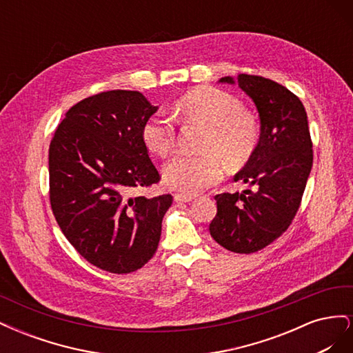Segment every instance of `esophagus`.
Masks as SVG:
<instances>
[{
  "label": "esophagus",
  "mask_w": 353,
  "mask_h": 353,
  "mask_svg": "<svg viewBox=\"0 0 353 353\" xmlns=\"http://www.w3.org/2000/svg\"><path fill=\"white\" fill-rule=\"evenodd\" d=\"M174 199H175V201H184V203H187V201L193 200L194 197L193 196H188V194H183V193H176L174 196Z\"/></svg>",
  "instance_id": "34e87169"
}]
</instances>
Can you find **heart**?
Returning a JSON list of instances; mask_svg holds the SVG:
<instances>
[{
    "label": "heart",
    "mask_w": 353,
    "mask_h": 353,
    "mask_svg": "<svg viewBox=\"0 0 353 353\" xmlns=\"http://www.w3.org/2000/svg\"><path fill=\"white\" fill-rule=\"evenodd\" d=\"M178 105L185 122L208 125L203 141L206 153L174 156L163 165V179L185 194H197L221 179L223 160L230 168L249 162L259 144L261 128L237 97L218 88H196L185 94ZM141 137L152 153L166 156L175 147L176 122L162 112L153 113L144 121Z\"/></svg>",
    "instance_id": "heart-1"
}]
</instances>
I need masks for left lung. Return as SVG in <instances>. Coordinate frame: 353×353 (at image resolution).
Here are the masks:
<instances>
[{"label":"left lung","instance_id":"obj_1","mask_svg":"<svg viewBox=\"0 0 353 353\" xmlns=\"http://www.w3.org/2000/svg\"><path fill=\"white\" fill-rule=\"evenodd\" d=\"M219 82L234 83V79L225 77ZM237 83L259 112L261 137L234 181L254 190L216 194L218 212L209 231L230 252L254 253L290 227L311 174L314 152L306 110L297 95L254 74L240 73Z\"/></svg>","mask_w":353,"mask_h":353}]
</instances>
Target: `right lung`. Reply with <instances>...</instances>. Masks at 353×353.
I'll return each mask as SVG.
<instances>
[{"instance_id": "right-lung-1", "label": "right lung", "mask_w": 353, "mask_h": 353, "mask_svg": "<svg viewBox=\"0 0 353 353\" xmlns=\"http://www.w3.org/2000/svg\"><path fill=\"white\" fill-rule=\"evenodd\" d=\"M141 92L113 90L70 108L48 150L50 203L65 237L97 268L140 270L157 250L172 196L132 197L160 181L141 128L156 113Z\"/></svg>"}]
</instances>
